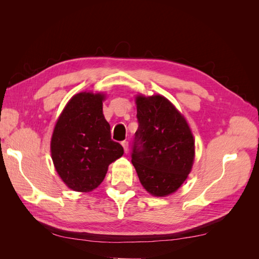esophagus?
<instances>
[{
	"label": "esophagus",
	"instance_id": "1",
	"mask_svg": "<svg viewBox=\"0 0 259 259\" xmlns=\"http://www.w3.org/2000/svg\"><path fill=\"white\" fill-rule=\"evenodd\" d=\"M123 148H124V152L127 153L128 152V142H126V140H124V142L121 143Z\"/></svg>",
	"mask_w": 259,
	"mask_h": 259
}]
</instances>
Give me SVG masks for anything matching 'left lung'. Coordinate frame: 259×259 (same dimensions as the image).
<instances>
[{
    "label": "left lung",
    "instance_id": "left-lung-1",
    "mask_svg": "<svg viewBox=\"0 0 259 259\" xmlns=\"http://www.w3.org/2000/svg\"><path fill=\"white\" fill-rule=\"evenodd\" d=\"M138 128L132 152L145 189L154 197L175 192L191 171L194 139L185 117L161 95L136 97Z\"/></svg>",
    "mask_w": 259,
    "mask_h": 259
}]
</instances>
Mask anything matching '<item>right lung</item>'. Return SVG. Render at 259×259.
Instances as JSON below:
<instances>
[{
    "label": "right lung",
    "instance_id": "obj_1",
    "mask_svg": "<svg viewBox=\"0 0 259 259\" xmlns=\"http://www.w3.org/2000/svg\"><path fill=\"white\" fill-rule=\"evenodd\" d=\"M105 94L79 93L59 115L53 132L54 166L70 189L90 192L103 183L108 166L124 153L111 139L103 113Z\"/></svg>",
    "mask_w": 259,
    "mask_h": 259
}]
</instances>
